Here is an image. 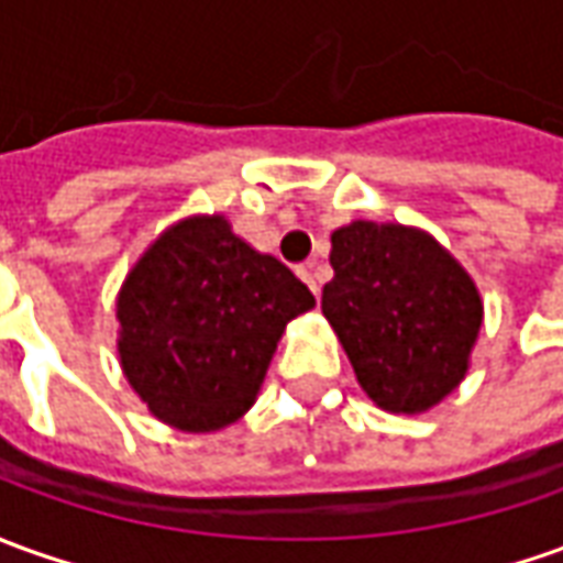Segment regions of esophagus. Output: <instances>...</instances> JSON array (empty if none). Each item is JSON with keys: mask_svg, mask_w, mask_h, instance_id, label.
Listing matches in <instances>:
<instances>
[{"mask_svg": "<svg viewBox=\"0 0 563 563\" xmlns=\"http://www.w3.org/2000/svg\"><path fill=\"white\" fill-rule=\"evenodd\" d=\"M297 275H300L306 285H309V290H312V294L319 297L321 288H319V278H316V263H303V266L297 269Z\"/></svg>", "mask_w": 563, "mask_h": 563, "instance_id": "34e87169", "label": "esophagus"}]
</instances>
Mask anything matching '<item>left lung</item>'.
I'll return each instance as SVG.
<instances>
[{"label":"left lung","instance_id":"8db88e82","mask_svg":"<svg viewBox=\"0 0 563 563\" xmlns=\"http://www.w3.org/2000/svg\"><path fill=\"white\" fill-rule=\"evenodd\" d=\"M321 290L364 395L389 413H426L466 379L484 321L478 285L435 235L352 220L331 235Z\"/></svg>","mask_w":563,"mask_h":563}]
</instances>
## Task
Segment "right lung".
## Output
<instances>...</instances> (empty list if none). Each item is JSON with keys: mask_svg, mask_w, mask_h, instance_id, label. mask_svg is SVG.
<instances>
[{"mask_svg": "<svg viewBox=\"0 0 563 563\" xmlns=\"http://www.w3.org/2000/svg\"><path fill=\"white\" fill-rule=\"evenodd\" d=\"M312 306L303 282L227 217H184L119 288V364L156 420L217 432L251 410L288 321Z\"/></svg>", "mask_w": 563, "mask_h": 563, "instance_id": "1", "label": "right lung"}]
</instances>
